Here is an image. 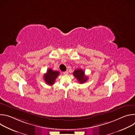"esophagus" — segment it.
Segmentation results:
<instances>
[{
    "label": "esophagus",
    "instance_id": "34e87169",
    "mask_svg": "<svg viewBox=\"0 0 135 135\" xmlns=\"http://www.w3.org/2000/svg\"><path fill=\"white\" fill-rule=\"evenodd\" d=\"M63 73H64V74H65V75H67V74H68V71H64Z\"/></svg>",
    "mask_w": 135,
    "mask_h": 135
}]
</instances>
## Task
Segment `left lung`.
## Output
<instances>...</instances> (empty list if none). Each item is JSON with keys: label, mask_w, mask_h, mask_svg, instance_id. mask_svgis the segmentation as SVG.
Here are the masks:
<instances>
[{"label": "left lung", "mask_w": 135, "mask_h": 135, "mask_svg": "<svg viewBox=\"0 0 135 135\" xmlns=\"http://www.w3.org/2000/svg\"><path fill=\"white\" fill-rule=\"evenodd\" d=\"M73 75L80 84L85 82L88 78V76L85 75V73L82 69L75 70L73 72Z\"/></svg>", "instance_id": "left-lung-1"}]
</instances>
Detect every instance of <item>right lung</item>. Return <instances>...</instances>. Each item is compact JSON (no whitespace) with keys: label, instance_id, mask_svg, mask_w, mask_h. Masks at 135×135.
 Segmentation results:
<instances>
[{"label":"right lung","instance_id":"1","mask_svg":"<svg viewBox=\"0 0 135 135\" xmlns=\"http://www.w3.org/2000/svg\"><path fill=\"white\" fill-rule=\"evenodd\" d=\"M58 75H59V72L58 71H54L52 69L49 68L46 73L44 75V80L47 84L52 85L54 84Z\"/></svg>","mask_w":135,"mask_h":135}]
</instances>
